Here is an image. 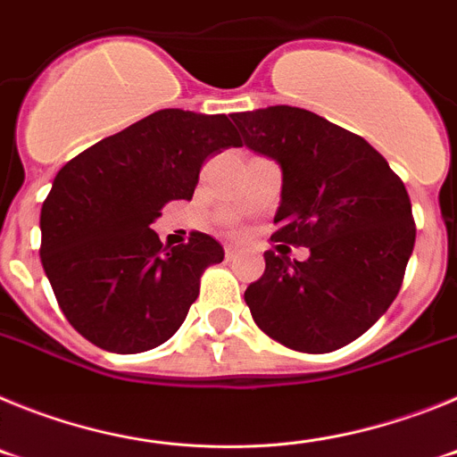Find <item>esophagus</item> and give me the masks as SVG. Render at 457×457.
I'll return each instance as SVG.
<instances>
[{"mask_svg":"<svg viewBox=\"0 0 457 457\" xmlns=\"http://www.w3.org/2000/svg\"><path fill=\"white\" fill-rule=\"evenodd\" d=\"M224 253H226V261H233V258H237V253H240V249H237L236 245H226Z\"/></svg>","mask_w":457,"mask_h":457,"instance_id":"34e87169","label":"esophagus"}]
</instances>
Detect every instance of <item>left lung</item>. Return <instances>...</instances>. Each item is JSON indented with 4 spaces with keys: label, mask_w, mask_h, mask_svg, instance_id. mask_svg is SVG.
<instances>
[{
    "label": "left lung",
    "mask_w": 457,
    "mask_h": 457,
    "mask_svg": "<svg viewBox=\"0 0 457 457\" xmlns=\"http://www.w3.org/2000/svg\"><path fill=\"white\" fill-rule=\"evenodd\" d=\"M249 151L281 169L272 240L306 261L265 253L245 290L256 325L286 348L332 353L379 320L401 290L414 249L403 180L359 135L288 104L233 114Z\"/></svg>",
    "instance_id": "obj_1"
}]
</instances>
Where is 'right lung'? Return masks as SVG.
Listing matches in <instances>:
<instances>
[{"instance_id":"add662e5","label":"right lung","mask_w":457,"mask_h":457,"mask_svg":"<svg viewBox=\"0 0 457 457\" xmlns=\"http://www.w3.org/2000/svg\"><path fill=\"white\" fill-rule=\"evenodd\" d=\"M228 146L240 139L224 114L160 109L56 173L40 208V263L84 338L135 354L179 332L224 249L205 233L169 247L151 224L164 204L192 199L205 157Z\"/></svg>"}]
</instances>
